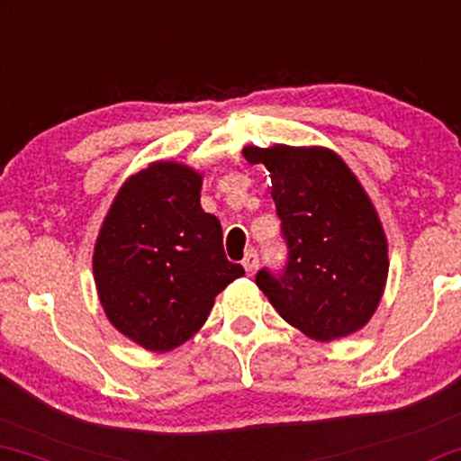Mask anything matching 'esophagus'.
Returning a JSON list of instances; mask_svg holds the SVG:
<instances>
[{"label": "esophagus", "mask_w": 461, "mask_h": 461, "mask_svg": "<svg viewBox=\"0 0 461 461\" xmlns=\"http://www.w3.org/2000/svg\"><path fill=\"white\" fill-rule=\"evenodd\" d=\"M242 266H244V270H247L249 276H253L255 270H258V266H259V255H258V250L249 249L247 255H244V259H242Z\"/></svg>", "instance_id": "1"}]
</instances>
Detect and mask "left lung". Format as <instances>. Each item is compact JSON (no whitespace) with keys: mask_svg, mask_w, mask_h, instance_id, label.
<instances>
[{"mask_svg":"<svg viewBox=\"0 0 461 461\" xmlns=\"http://www.w3.org/2000/svg\"><path fill=\"white\" fill-rule=\"evenodd\" d=\"M264 163L287 244V264L255 276L276 312L302 334L330 342L364 328L385 289L387 238L351 167L321 147H247Z\"/></svg>","mask_w":461,"mask_h":461,"instance_id":"left-lung-1","label":"left lung"}]
</instances>
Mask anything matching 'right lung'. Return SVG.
Instances as JSON below:
<instances>
[{
	"label": "right lung",
	"mask_w": 461,
	"mask_h": 461,
	"mask_svg": "<svg viewBox=\"0 0 461 461\" xmlns=\"http://www.w3.org/2000/svg\"><path fill=\"white\" fill-rule=\"evenodd\" d=\"M202 176L150 163L116 194L93 253L104 312L149 351H170L206 323L214 298L244 274L223 250L219 219L200 206Z\"/></svg>",
	"instance_id": "add662e5"
}]
</instances>
